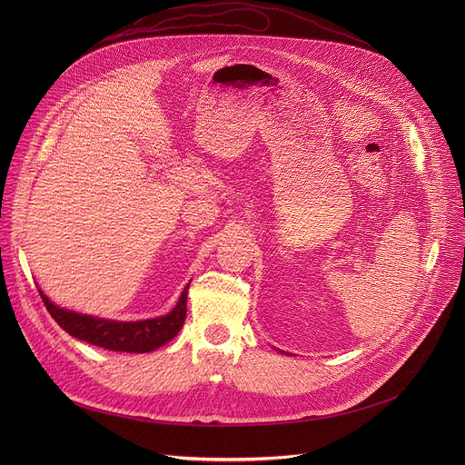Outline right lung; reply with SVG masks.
Wrapping results in <instances>:
<instances>
[{
	"label": "right lung",
	"mask_w": 465,
	"mask_h": 465,
	"mask_svg": "<svg viewBox=\"0 0 465 465\" xmlns=\"http://www.w3.org/2000/svg\"><path fill=\"white\" fill-rule=\"evenodd\" d=\"M187 289L189 285L183 289L178 303L169 314L140 322H115L81 314L54 305L42 291L38 292L53 320L72 337L110 351L147 353L178 335L187 312Z\"/></svg>",
	"instance_id": "right-lung-1"
}]
</instances>
